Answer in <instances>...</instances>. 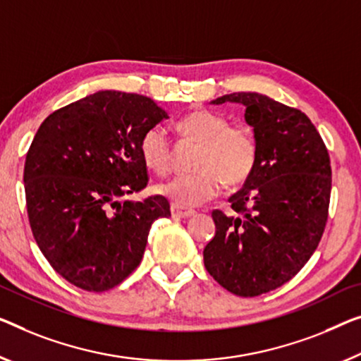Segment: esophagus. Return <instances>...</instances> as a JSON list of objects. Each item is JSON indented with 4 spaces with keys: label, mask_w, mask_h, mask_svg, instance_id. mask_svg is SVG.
<instances>
[{
    "label": "esophagus",
    "mask_w": 361,
    "mask_h": 361,
    "mask_svg": "<svg viewBox=\"0 0 361 361\" xmlns=\"http://www.w3.org/2000/svg\"><path fill=\"white\" fill-rule=\"evenodd\" d=\"M170 211H171V215L176 219H188L191 217V215H195V211H192V209L180 206V204H171Z\"/></svg>",
    "instance_id": "obj_1"
}]
</instances>
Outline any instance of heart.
Listing matches in <instances>:
<instances>
[{
    "mask_svg": "<svg viewBox=\"0 0 361 361\" xmlns=\"http://www.w3.org/2000/svg\"><path fill=\"white\" fill-rule=\"evenodd\" d=\"M183 141L199 144L192 160V173L160 183L157 191L180 206L195 207L211 201L225 183L240 186L256 169L257 139L248 126L230 125L220 113L196 109L175 123ZM139 155L147 169L166 173L171 166V146L162 128H149L139 139Z\"/></svg>",
    "mask_w": 361,
    "mask_h": 361,
    "instance_id": "1",
    "label": "heart"
}]
</instances>
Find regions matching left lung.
<instances>
[{"mask_svg":"<svg viewBox=\"0 0 361 361\" xmlns=\"http://www.w3.org/2000/svg\"><path fill=\"white\" fill-rule=\"evenodd\" d=\"M225 102L246 106L259 155L228 199L233 214L212 211L215 236L204 248V266L228 292L251 298L282 287L318 248L329 215L331 159L303 111L256 92L212 104Z\"/></svg>","mask_w":361,"mask_h":361,"instance_id":"obj_1","label":"left lung"}]
</instances>
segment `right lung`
Segmentation results:
<instances>
[{
    "label": "right lung",
    "mask_w": 361,
    "mask_h": 361,
    "mask_svg": "<svg viewBox=\"0 0 361 361\" xmlns=\"http://www.w3.org/2000/svg\"><path fill=\"white\" fill-rule=\"evenodd\" d=\"M166 111L149 97L100 90L48 115L25 155L34 238L69 283L105 292L139 266L150 225L169 217L164 196L118 199L146 188L139 139Z\"/></svg>",
    "instance_id": "add662e5"
}]
</instances>
